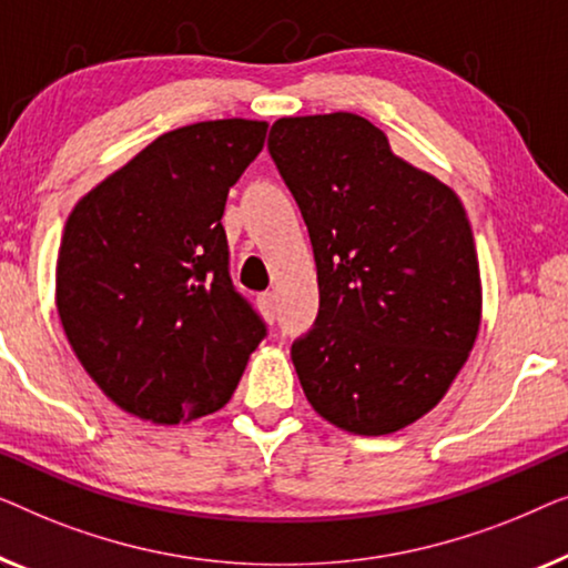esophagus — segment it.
Segmentation results:
<instances>
[{"instance_id":"esophagus-1","label":"esophagus","mask_w":568,"mask_h":568,"mask_svg":"<svg viewBox=\"0 0 568 568\" xmlns=\"http://www.w3.org/2000/svg\"><path fill=\"white\" fill-rule=\"evenodd\" d=\"M257 303H260L262 314H265L267 318H275V293H270V291L260 293L257 295Z\"/></svg>"}]
</instances>
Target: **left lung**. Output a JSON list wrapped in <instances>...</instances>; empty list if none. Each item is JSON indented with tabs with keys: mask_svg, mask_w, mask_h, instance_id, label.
Segmentation results:
<instances>
[{
	"mask_svg": "<svg viewBox=\"0 0 568 568\" xmlns=\"http://www.w3.org/2000/svg\"><path fill=\"white\" fill-rule=\"evenodd\" d=\"M267 149L316 260V322L291 347L303 394L347 433H396L440 402L476 342L468 215L361 115L281 118Z\"/></svg>",
	"mask_w": 568,
	"mask_h": 568,
	"instance_id": "obj_1",
	"label": "left lung"
}]
</instances>
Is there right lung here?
Listing matches in <instances>:
<instances>
[{
  "label": "right lung",
  "instance_id": "obj_1",
  "mask_svg": "<svg viewBox=\"0 0 568 568\" xmlns=\"http://www.w3.org/2000/svg\"><path fill=\"white\" fill-rule=\"evenodd\" d=\"M267 123L229 118L159 135L74 205L55 306L79 363L156 425L221 409L267 324L234 287L221 215Z\"/></svg>",
  "mask_w": 568,
  "mask_h": 568
}]
</instances>
